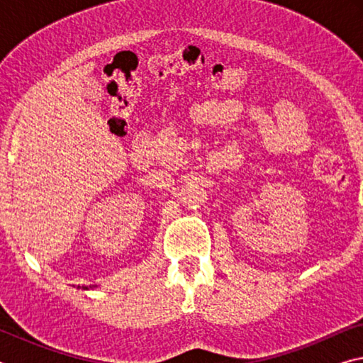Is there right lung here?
<instances>
[{
  "label": "right lung",
  "instance_id": "right-lung-1",
  "mask_svg": "<svg viewBox=\"0 0 363 363\" xmlns=\"http://www.w3.org/2000/svg\"><path fill=\"white\" fill-rule=\"evenodd\" d=\"M78 288H79V286H78ZM83 288H84V290H88V286H83Z\"/></svg>",
  "mask_w": 363,
  "mask_h": 363
}]
</instances>
